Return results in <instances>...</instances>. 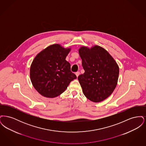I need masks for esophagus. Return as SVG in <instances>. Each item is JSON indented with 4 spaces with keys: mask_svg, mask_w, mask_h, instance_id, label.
Listing matches in <instances>:
<instances>
[{
    "mask_svg": "<svg viewBox=\"0 0 146 146\" xmlns=\"http://www.w3.org/2000/svg\"><path fill=\"white\" fill-rule=\"evenodd\" d=\"M79 74H80V72H77L76 73V76L77 77L79 76Z\"/></svg>",
    "mask_w": 146,
    "mask_h": 146,
    "instance_id": "1",
    "label": "esophagus"
}]
</instances>
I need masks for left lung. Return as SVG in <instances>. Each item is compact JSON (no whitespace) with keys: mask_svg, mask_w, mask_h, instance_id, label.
<instances>
[{"mask_svg":"<svg viewBox=\"0 0 146 146\" xmlns=\"http://www.w3.org/2000/svg\"><path fill=\"white\" fill-rule=\"evenodd\" d=\"M78 52L85 72L78 79L84 95L94 102L103 101L117 85V63L106 49L98 45L82 46Z\"/></svg>","mask_w":146,"mask_h":146,"instance_id":"obj_1","label":"left lung"}]
</instances>
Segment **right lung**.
Segmentation results:
<instances>
[{
  "instance_id": "add662e5",
  "label": "right lung",
  "mask_w": 146,
  "mask_h": 146,
  "mask_svg": "<svg viewBox=\"0 0 146 146\" xmlns=\"http://www.w3.org/2000/svg\"><path fill=\"white\" fill-rule=\"evenodd\" d=\"M71 48L59 44L51 45L35 57L30 67V78L35 89L41 95L54 98L60 95L76 76L70 71L66 58Z\"/></svg>"
}]
</instances>
